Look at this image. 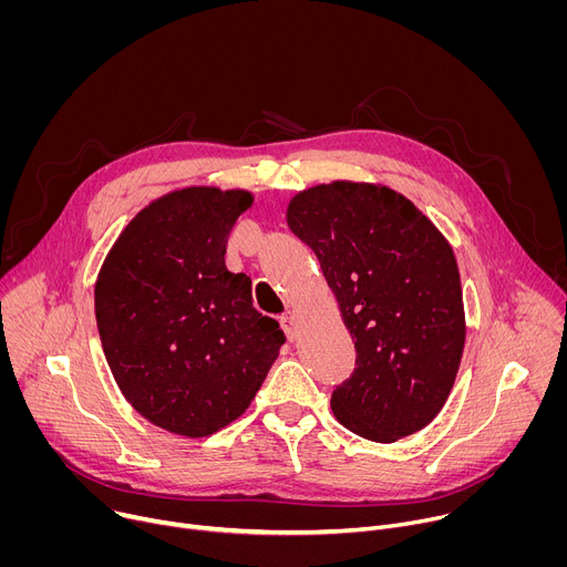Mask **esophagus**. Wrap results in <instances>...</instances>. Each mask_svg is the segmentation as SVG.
<instances>
[{"instance_id": "1", "label": "esophagus", "mask_w": 567, "mask_h": 567, "mask_svg": "<svg viewBox=\"0 0 567 567\" xmlns=\"http://www.w3.org/2000/svg\"><path fill=\"white\" fill-rule=\"evenodd\" d=\"M280 326H282V330H285V334H287L289 341H296V339H298V326H296V320H293L291 311L285 313V316H280Z\"/></svg>"}]
</instances>
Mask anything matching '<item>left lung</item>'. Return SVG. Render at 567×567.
Wrapping results in <instances>:
<instances>
[{
    "mask_svg": "<svg viewBox=\"0 0 567 567\" xmlns=\"http://www.w3.org/2000/svg\"><path fill=\"white\" fill-rule=\"evenodd\" d=\"M287 224L334 291L357 363L332 392L334 417L390 444L435 420L464 350L453 249L411 199L374 184L332 182L298 193Z\"/></svg>",
    "mask_w": 567,
    "mask_h": 567,
    "instance_id": "8db88e82",
    "label": "left lung"
}]
</instances>
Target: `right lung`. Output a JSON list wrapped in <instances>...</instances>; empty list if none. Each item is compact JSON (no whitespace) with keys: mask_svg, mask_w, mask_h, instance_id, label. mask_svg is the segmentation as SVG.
Instances as JSON below:
<instances>
[{"mask_svg":"<svg viewBox=\"0 0 567 567\" xmlns=\"http://www.w3.org/2000/svg\"><path fill=\"white\" fill-rule=\"evenodd\" d=\"M247 190L184 188L145 206L99 274L110 370L145 420L206 437L249 409L285 334L254 307L251 278L224 265Z\"/></svg>","mask_w":567,"mask_h":567,"instance_id":"1","label":"right lung"}]
</instances>
